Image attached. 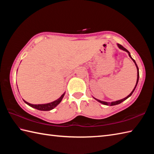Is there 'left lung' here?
I'll list each match as a JSON object with an SVG mask.
<instances>
[{"label": "left lung", "mask_w": 154, "mask_h": 154, "mask_svg": "<svg viewBox=\"0 0 154 154\" xmlns=\"http://www.w3.org/2000/svg\"><path fill=\"white\" fill-rule=\"evenodd\" d=\"M117 46L119 47V49H120V50H123V51H126L127 53H128V54L129 57L132 59V60L134 61V63H135V65H136V69H137V81H136V85H135L134 88V89L132 90V92L130 93V94H128V95L126 97L124 98V99H120V100H116V101H113V102H111V103H110V102H105V101L100 100L97 99H96V98H94V97H93L94 99H95L96 100H97V101H98V102H99L100 103H101V104H104V105H107V106H114V105H116V104H120V103H122L123 101H124L125 100H126V99H128V98H129L130 96L132 95V93H134V90H135V89H136V86H137V85H138V80H139V69H138V65H137V64H136V63L135 60H134V59L132 57V56H131V55H130V52H129L128 51L126 48H124L122 46V45H120V44H117Z\"/></svg>", "instance_id": "8db88e82"}]
</instances>
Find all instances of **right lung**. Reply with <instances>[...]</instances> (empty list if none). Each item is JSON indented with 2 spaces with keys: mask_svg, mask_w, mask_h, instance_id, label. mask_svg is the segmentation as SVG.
Here are the masks:
<instances>
[{
  "mask_svg": "<svg viewBox=\"0 0 154 154\" xmlns=\"http://www.w3.org/2000/svg\"><path fill=\"white\" fill-rule=\"evenodd\" d=\"M65 94V92H64V93L62 94V95L60 98H59V99H57V100L53 101V102L46 103V104H31V103H29L26 102V101L24 100V99H23V100H24V102L26 104H27L28 106L34 108V109H35L39 110H42V111H48V110H51L52 109H54L55 107H56L58 105V104L61 103V101L62 100V99H63Z\"/></svg>",
  "mask_w": 154,
  "mask_h": 154,
  "instance_id": "right-lung-1",
  "label": "right lung"
}]
</instances>
